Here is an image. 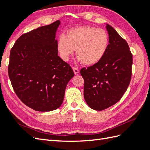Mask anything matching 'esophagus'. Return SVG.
<instances>
[{
  "instance_id": "obj_1",
  "label": "esophagus",
  "mask_w": 150,
  "mask_h": 150,
  "mask_svg": "<svg viewBox=\"0 0 150 150\" xmlns=\"http://www.w3.org/2000/svg\"><path fill=\"white\" fill-rule=\"evenodd\" d=\"M72 69H73V71H74L75 74H78L79 72V69H78V68H77V67H72Z\"/></svg>"
}]
</instances>
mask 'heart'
I'll return each mask as SVG.
<instances>
[{
	"label": "heart",
	"mask_w": 150,
	"mask_h": 150,
	"mask_svg": "<svg viewBox=\"0 0 150 150\" xmlns=\"http://www.w3.org/2000/svg\"><path fill=\"white\" fill-rule=\"evenodd\" d=\"M110 44L107 32L103 29L84 25L67 30L66 36L61 35L57 49L63 60L67 61L76 50V55L83 64L93 66L105 56Z\"/></svg>",
	"instance_id": "obj_1"
}]
</instances>
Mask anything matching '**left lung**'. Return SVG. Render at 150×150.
Instances as JSON below:
<instances>
[{
    "label": "left lung",
    "mask_w": 150,
    "mask_h": 150,
    "mask_svg": "<svg viewBox=\"0 0 150 150\" xmlns=\"http://www.w3.org/2000/svg\"><path fill=\"white\" fill-rule=\"evenodd\" d=\"M110 44L102 60L80 73L84 80V97L93 110L102 111L114 105L123 96L131 78L133 55L128 43L106 24Z\"/></svg>",
    "instance_id": "8db88e82"
}]
</instances>
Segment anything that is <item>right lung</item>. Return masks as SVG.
I'll list each match as a JSON object with an SVG mask.
<instances>
[{
	"label": "right lung",
	"instance_id": "obj_1",
	"mask_svg": "<svg viewBox=\"0 0 150 150\" xmlns=\"http://www.w3.org/2000/svg\"><path fill=\"white\" fill-rule=\"evenodd\" d=\"M59 21L22 34L11 49L8 74L21 101L38 111L59 108L74 73L58 56L56 31Z\"/></svg>",
	"mask_w": 150,
	"mask_h": 150
}]
</instances>
